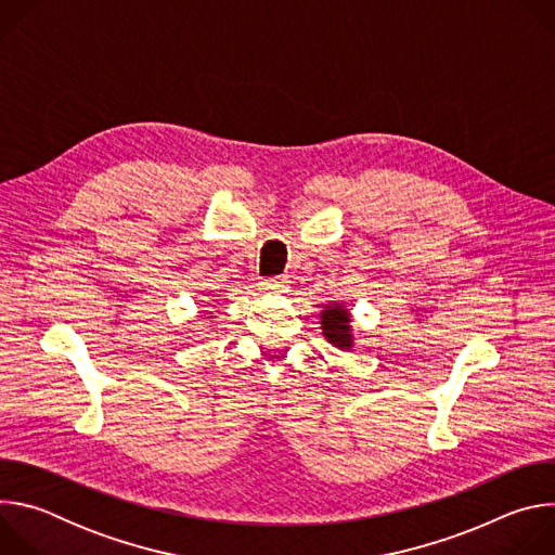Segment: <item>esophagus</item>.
I'll return each instance as SVG.
<instances>
[{
  "instance_id": "34e87169",
  "label": "esophagus",
  "mask_w": 555,
  "mask_h": 555,
  "mask_svg": "<svg viewBox=\"0 0 555 555\" xmlns=\"http://www.w3.org/2000/svg\"><path fill=\"white\" fill-rule=\"evenodd\" d=\"M261 289L266 294H283V292H287V281L283 276L266 279V281H261Z\"/></svg>"
}]
</instances>
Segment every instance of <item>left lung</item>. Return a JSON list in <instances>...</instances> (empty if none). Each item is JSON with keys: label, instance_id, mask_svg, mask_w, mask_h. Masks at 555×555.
<instances>
[{"label": "left lung", "instance_id": "8db88e82", "mask_svg": "<svg viewBox=\"0 0 555 555\" xmlns=\"http://www.w3.org/2000/svg\"><path fill=\"white\" fill-rule=\"evenodd\" d=\"M321 330L327 343H332L340 351L353 349V330H351V313L343 302H330L321 311Z\"/></svg>", "mask_w": 555, "mask_h": 555}]
</instances>
